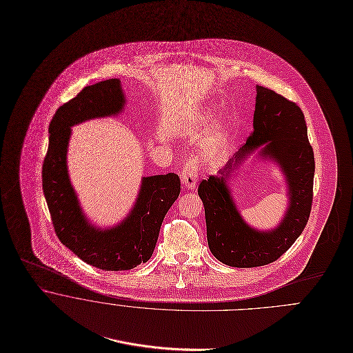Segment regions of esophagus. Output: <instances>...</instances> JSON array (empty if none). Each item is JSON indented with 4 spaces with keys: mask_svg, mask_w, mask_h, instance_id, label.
<instances>
[{
    "mask_svg": "<svg viewBox=\"0 0 353 353\" xmlns=\"http://www.w3.org/2000/svg\"><path fill=\"white\" fill-rule=\"evenodd\" d=\"M181 183L187 190H195L198 183V173L192 163H185L181 172Z\"/></svg>",
    "mask_w": 353,
    "mask_h": 353,
    "instance_id": "1",
    "label": "esophagus"
}]
</instances>
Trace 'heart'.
Masks as SVG:
<instances>
[{
	"mask_svg": "<svg viewBox=\"0 0 353 353\" xmlns=\"http://www.w3.org/2000/svg\"><path fill=\"white\" fill-rule=\"evenodd\" d=\"M208 123H209V116H201V119L196 121V125H195V130H194V135L201 137L202 130L205 128V125H206Z\"/></svg>",
	"mask_w": 353,
	"mask_h": 353,
	"instance_id": "b5f03b06",
	"label": "heart"
}]
</instances>
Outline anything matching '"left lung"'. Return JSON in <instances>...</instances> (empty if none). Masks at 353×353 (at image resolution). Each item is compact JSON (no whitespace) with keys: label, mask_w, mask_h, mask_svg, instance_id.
Instances as JSON below:
<instances>
[{"label":"left lung","mask_w":353,"mask_h":353,"mask_svg":"<svg viewBox=\"0 0 353 353\" xmlns=\"http://www.w3.org/2000/svg\"><path fill=\"white\" fill-rule=\"evenodd\" d=\"M261 145L264 156L282 166L288 181L290 208L279 228L259 232L236 212L225 179L245 157ZM315 161L301 109L276 91L258 85L254 132L236 152L221 176L202 180L198 195L203 202L208 243L212 255L232 268H258L277 261L304 230L312 205Z\"/></svg>","instance_id":"1"}]
</instances>
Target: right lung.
Returning <instances> with one entry per match:
<instances>
[{"label": "right lung", "instance_id": "1", "mask_svg": "<svg viewBox=\"0 0 353 353\" xmlns=\"http://www.w3.org/2000/svg\"><path fill=\"white\" fill-rule=\"evenodd\" d=\"M124 102L119 79L84 87L53 116L42 166L43 194L57 237L81 261L105 272L130 270L151 258L162 221L180 194V179L174 173L143 177L134 209L121 223L101 230L87 222L67 170L71 127L117 114Z\"/></svg>", "mask_w": 353, "mask_h": 353}]
</instances>
